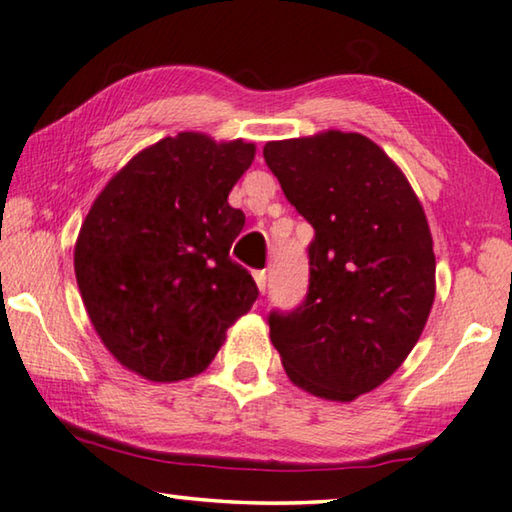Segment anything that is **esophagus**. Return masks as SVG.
I'll return each instance as SVG.
<instances>
[{"mask_svg": "<svg viewBox=\"0 0 512 512\" xmlns=\"http://www.w3.org/2000/svg\"><path fill=\"white\" fill-rule=\"evenodd\" d=\"M255 276V282H257V287H259V292H266V271H255L253 273Z\"/></svg>", "mask_w": 512, "mask_h": 512, "instance_id": "1", "label": "esophagus"}]
</instances>
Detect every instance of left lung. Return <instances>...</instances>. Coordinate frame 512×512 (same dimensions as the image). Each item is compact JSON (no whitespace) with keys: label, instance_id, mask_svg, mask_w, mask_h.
<instances>
[{"label":"left lung","instance_id":"1","mask_svg":"<svg viewBox=\"0 0 512 512\" xmlns=\"http://www.w3.org/2000/svg\"><path fill=\"white\" fill-rule=\"evenodd\" d=\"M264 160L308 220L310 285L299 308L269 312L287 377L352 402L393 375L434 301L425 211L398 165L361 133L266 142Z\"/></svg>","mask_w":512,"mask_h":512}]
</instances>
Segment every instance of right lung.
<instances>
[{"mask_svg": "<svg viewBox=\"0 0 512 512\" xmlns=\"http://www.w3.org/2000/svg\"><path fill=\"white\" fill-rule=\"evenodd\" d=\"M255 144L165 137L128 160L91 204L75 278L108 352L151 381L200 375L259 289L230 257L246 216L227 195Z\"/></svg>", "mask_w": 512, "mask_h": 512, "instance_id": "obj_1", "label": "right lung"}]
</instances>
